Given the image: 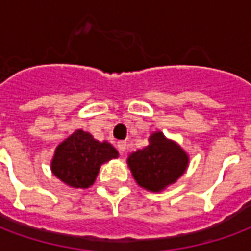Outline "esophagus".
Masks as SVG:
<instances>
[{
	"label": "esophagus",
	"instance_id": "1",
	"mask_svg": "<svg viewBox=\"0 0 251 251\" xmlns=\"http://www.w3.org/2000/svg\"><path fill=\"white\" fill-rule=\"evenodd\" d=\"M117 147H118V151H120L121 154H124L126 151V141H120L117 144Z\"/></svg>",
	"mask_w": 251,
	"mask_h": 251
}]
</instances>
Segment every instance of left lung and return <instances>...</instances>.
<instances>
[{"mask_svg": "<svg viewBox=\"0 0 251 251\" xmlns=\"http://www.w3.org/2000/svg\"><path fill=\"white\" fill-rule=\"evenodd\" d=\"M147 147L129 154L127 167L136 183L149 192H161L183 176L189 156L163 131H153Z\"/></svg>", "mask_w": 251, "mask_h": 251, "instance_id": "left-lung-1", "label": "left lung"}]
</instances>
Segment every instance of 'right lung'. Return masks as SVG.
<instances>
[{
    "label": "right lung",
    "instance_id": "1",
    "mask_svg": "<svg viewBox=\"0 0 251 251\" xmlns=\"http://www.w3.org/2000/svg\"><path fill=\"white\" fill-rule=\"evenodd\" d=\"M118 157V151L107 141L95 140L88 131L77 129L55 149L52 174L71 188L94 184L100 165Z\"/></svg>",
    "mask_w": 251,
    "mask_h": 251
}]
</instances>
